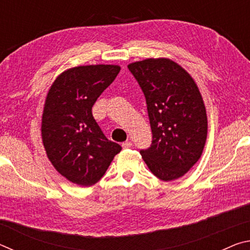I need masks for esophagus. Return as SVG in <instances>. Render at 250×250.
I'll use <instances>...</instances> for the list:
<instances>
[{"mask_svg": "<svg viewBox=\"0 0 250 250\" xmlns=\"http://www.w3.org/2000/svg\"><path fill=\"white\" fill-rule=\"evenodd\" d=\"M131 146H132V142H130V141H125L122 143V147H124V149H129V147H131Z\"/></svg>", "mask_w": 250, "mask_h": 250, "instance_id": "esophagus-1", "label": "esophagus"}]
</instances>
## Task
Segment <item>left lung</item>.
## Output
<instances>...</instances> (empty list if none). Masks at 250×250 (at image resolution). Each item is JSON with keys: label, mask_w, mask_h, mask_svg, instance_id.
Segmentation results:
<instances>
[{"label": "left lung", "mask_w": 250, "mask_h": 250, "mask_svg": "<svg viewBox=\"0 0 250 250\" xmlns=\"http://www.w3.org/2000/svg\"><path fill=\"white\" fill-rule=\"evenodd\" d=\"M146 101L152 145L140 153L162 181L183 176L200 160L207 137V116L196 83L168 58L128 65Z\"/></svg>", "instance_id": "8db88e82"}]
</instances>
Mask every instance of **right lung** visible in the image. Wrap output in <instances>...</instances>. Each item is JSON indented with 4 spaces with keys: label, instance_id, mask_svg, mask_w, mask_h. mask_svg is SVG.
Instances as JSON below:
<instances>
[{
    "label": "right lung",
    "instance_id": "1",
    "mask_svg": "<svg viewBox=\"0 0 250 250\" xmlns=\"http://www.w3.org/2000/svg\"><path fill=\"white\" fill-rule=\"evenodd\" d=\"M120 71L118 65L67 69L55 79L42 116V140L58 173L82 186L96 184L122 147L105 138L92 105Z\"/></svg>",
    "mask_w": 250,
    "mask_h": 250
}]
</instances>
